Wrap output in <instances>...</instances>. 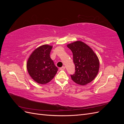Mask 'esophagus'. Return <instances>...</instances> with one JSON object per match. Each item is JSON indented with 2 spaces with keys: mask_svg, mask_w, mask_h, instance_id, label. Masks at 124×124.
Masks as SVG:
<instances>
[{
  "mask_svg": "<svg viewBox=\"0 0 124 124\" xmlns=\"http://www.w3.org/2000/svg\"><path fill=\"white\" fill-rule=\"evenodd\" d=\"M59 69L61 70H65V67L62 66V67H61V68H60Z\"/></svg>",
  "mask_w": 124,
  "mask_h": 124,
  "instance_id": "34e87169",
  "label": "esophagus"
}]
</instances>
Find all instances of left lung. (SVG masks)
<instances>
[{
  "instance_id": "left-lung-1",
  "label": "left lung",
  "mask_w": 124,
  "mask_h": 124,
  "mask_svg": "<svg viewBox=\"0 0 124 124\" xmlns=\"http://www.w3.org/2000/svg\"><path fill=\"white\" fill-rule=\"evenodd\" d=\"M67 47L73 54L75 73L70 75L78 84L85 85L91 82L99 72V61L96 54L87 44L80 41L70 43Z\"/></svg>"
}]
</instances>
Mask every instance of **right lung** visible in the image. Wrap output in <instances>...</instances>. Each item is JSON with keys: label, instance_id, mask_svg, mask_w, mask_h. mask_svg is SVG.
Instances as JSON below:
<instances>
[{"label": "right lung", "instance_id": "obj_1", "mask_svg": "<svg viewBox=\"0 0 124 124\" xmlns=\"http://www.w3.org/2000/svg\"><path fill=\"white\" fill-rule=\"evenodd\" d=\"M52 46L45 44L33 51L27 62L29 76L37 83L46 84L55 77L58 68L50 57Z\"/></svg>", "mask_w": 124, "mask_h": 124}]
</instances>
